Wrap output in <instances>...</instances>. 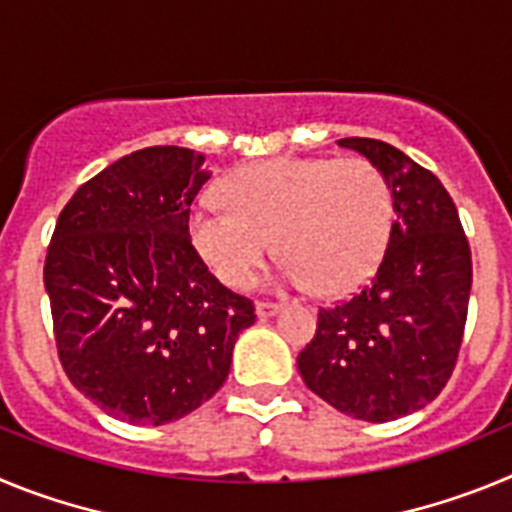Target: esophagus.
<instances>
[{"mask_svg":"<svg viewBox=\"0 0 512 512\" xmlns=\"http://www.w3.org/2000/svg\"><path fill=\"white\" fill-rule=\"evenodd\" d=\"M279 310H282V305H279V302H271V300L256 302V315H259V318H271V315H277Z\"/></svg>","mask_w":512,"mask_h":512,"instance_id":"esophagus-1","label":"esophagus"}]
</instances>
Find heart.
Listing matches in <instances>:
<instances>
[{
    "label": "heart",
    "instance_id": "heart-1",
    "mask_svg": "<svg viewBox=\"0 0 512 512\" xmlns=\"http://www.w3.org/2000/svg\"><path fill=\"white\" fill-rule=\"evenodd\" d=\"M225 200L202 197L189 215L194 248L223 284L243 289L269 259L274 239L282 279L351 292L382 261L395 223L392 189L372 161L271 158L225 179Z\"/></svg>",
    "mask_w": 512,
    "mask_h": 512
}]
</instances>
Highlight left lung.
<instances>
[{
	"mask_svg": "<svg viewBox=\"0 0 512 512\" xmlns=\"http://www.w3.org/2000/svg\"><path fill=\"white\" fill-rule=\"evenodd\" d=\"M392 189L390 243L369 284L320 307L318 330L297 356L307 390L369 423H387L436 400L454 374L472 251L451 194L433 171L374 138H343Z\"/></svg>",
	"mask_w": 512,
	"mask_h": 512,
	"instance_id": "obj_1",
	"label": "left lung"
}]
</instances>
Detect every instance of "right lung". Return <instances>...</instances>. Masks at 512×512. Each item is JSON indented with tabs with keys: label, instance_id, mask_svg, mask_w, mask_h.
I'll use <instances>...</instances> for the list:
<instances>
[{
	"label": "right lung",
	"instance_id": "1",
	"mask_svg": "<svg viewBox=\"0 0 512 512\" xmlns=\"http://www.w3.org/2000/svg\"><path fill=\"white\" fill-rule=\"evenodd\" d=\"M205 156L151 146L81 184L58 215L43 282L58 361L76 390L125 423L164 425L228 379L253 302L207 271L189 212Z\"/></svg>",
	"mask_w": 512,
	"mask_h": 512
}]
</instances>
